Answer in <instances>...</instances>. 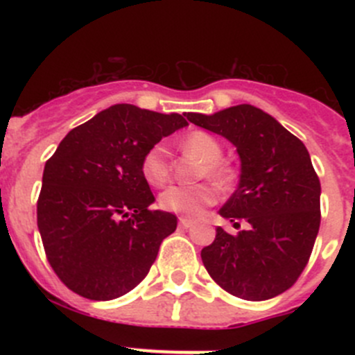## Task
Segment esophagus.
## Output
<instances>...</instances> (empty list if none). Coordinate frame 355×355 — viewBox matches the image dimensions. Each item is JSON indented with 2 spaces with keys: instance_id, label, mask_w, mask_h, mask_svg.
<instances>
[{
  "instance_id": "obj_1",
  "label": "esophagus",
  "mask_w": 355,
  "mask_h": 355,
  "mask_svg": "<svg viewBox=\"0 0 355 355\" xmlns=\"http://www.w3.org/2000/svg\"><path fill=\"white\" fill-rule=\"evenodd\" d=\"M178 227H180V228H191L192 227V221L191 220H185V218H180V220H178Z\"/></svg>"
}]
</instances>
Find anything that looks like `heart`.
<instances>
[{
	"instance_id": "heart-1",
	"label": "heart",
	"mask_w": 355,
	"mask_h": 355,
	"mask_svg": "<svg viewBox=\"0 0 355 355\" xmlns=\"http://www.w3.org/2000/svg\"><path fill=\"white\" fill-rule=\"evenodd\" d=\"M182 148L202 161L200 175L211 178L216 184L225 185L230 180V168L221 161L223 148L220 141L207 132L196 130L182 141ZM144 180L153 187H161L170 178V159L163 144H155L146 151L141 161ZM216 200V191L211 184L170 185L161 192L159 207L168 213L180 214L184 218H196L206 206Z\"/></svg>"
}]
</instances>
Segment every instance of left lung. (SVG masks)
<instances>
[{
    "label": "left lung",
    "instance_id": "left-lung-1",
    "mask_svg": "<svg viewBox=\"0 0 355 355\" xmlns=\"http://www.w3.org/2000/svg\"><path fill=\"white\" fill-rule=\"evenodd\" d=\"M187 118L227 137L242 163L237 191L220 214L235 228L239 221L249 227L237 235L216 228L213 244L200 250L207 273L241 299L280 295L304 271L320 230L321 185L306 146L250 105Z\"/></svg>",
    "mask_w": 355,
    "mask_h": 355
}]
</instances>
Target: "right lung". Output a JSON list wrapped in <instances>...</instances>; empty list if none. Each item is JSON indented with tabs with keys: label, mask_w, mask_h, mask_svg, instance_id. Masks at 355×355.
<instances>
[{
	"label": "right lung",
	"mask_w": 355,
	"mask_h": 355,
	"mask_svg": "<svg viewBox=\"0 0 355 355\" xmlns=\"http://www.w3.org/2000/svg\"><path fill=\"white\" fill-rule=\"evenodd\" d=\"M187 114L114 105L78 125L46 161L37 228L46 257L71 292L111 300L137 287L177 216L151 211L142 156L185 127Z\"/></svg>",
	"instance_id": "obj_1"
}]
</instances>
